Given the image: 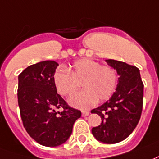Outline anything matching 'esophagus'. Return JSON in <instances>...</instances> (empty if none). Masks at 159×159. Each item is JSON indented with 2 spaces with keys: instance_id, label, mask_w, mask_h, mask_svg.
I'll use <instances>...</instances> for the list:
<instances>
[{
  "instance_id": "esophagus-1",
  "label": "esophagus",
  "mask_w": 159,
  "mask_h": 159,
  "mask_svg": "<svg viewBox=\"0 0 159 159\" xmlns=\"http://www.w3.org/2000/svg\"><path fill=\"white\" fill-rule=\"evenodd\" d=\"M89 114H90V113H89V111H83V112H82V115H83V117H85V116H88V115H89Z\"/></svg>"
}]
</instances>
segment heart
Instances as JSON below:
<instances>
[{
    "instance_id": "heart-1",
    "label": "heart",
    "mask_w": 159,
    "mask_h": 159,
    "mask_svg": "<svg viewBox=\"0 0 159 159\" xmlns=\"http://www.w3.org/2000/svg\"><path fill=\"white\" fill-rule=\"evenodd\" d=\"M53 82L58 94L70 96L82 82L84 89L69 100L71 106L85 109L95 105L97 101L110 98L117 85V73L109 65H101L92 59H80L70 66L68 70L57 69Z\"/></svg>"
}]
</instances>
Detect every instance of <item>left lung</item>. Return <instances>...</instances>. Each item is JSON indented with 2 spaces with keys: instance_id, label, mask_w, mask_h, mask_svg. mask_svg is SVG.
Returning a JSON list of instances; mask_svg holds the SVG:
<instances>
[{
  "instance_id": "8db88e82",
  "label": "left lung",
  "mask_w": 159,
  "mask_h": 159,
  "mask_svg": "<svg viewBox=\"0 0 159 159\" xmlns=\"http://www.w3.org/2000/svg\"><path fill=\"white\" fill-rule=\"evenodd\" d=\"M106 62L116 70L118 84L107 102L91 111L100 115L102 120L100 126L92 128V134L98 141L115 144L128 137L139 121L144 84L136 66L114 59Z\"/></svg>"
}]
</instances>
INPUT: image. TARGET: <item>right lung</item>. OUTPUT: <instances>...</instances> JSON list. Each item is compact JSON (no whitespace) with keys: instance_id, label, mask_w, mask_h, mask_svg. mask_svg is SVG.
Instances as JSON below:
<instances>
[{"instance_id":"1","label":"right lung","mask_w":159,"mask_h":159,"mask_svg":"<svg viewBox=\"0 0 159 159\" xmlns=\"http://www.w3.org/2000/svg\"><path fill=\"white\" fill-rule=\"evenodd\" d=\"M57 66L55 61H42L28 66L18 77V104L23 126L35 141L49 147L67 141L82 114L57 94L53 82ZM59 108L64 110L57 112Z\"/></svg>"}]
</instances>
